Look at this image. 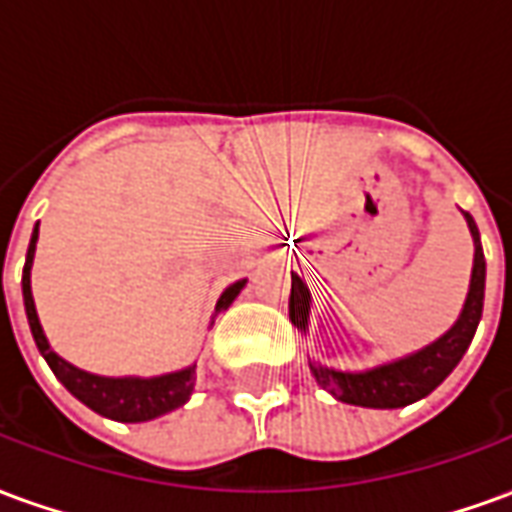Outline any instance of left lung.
I'll list each match as a JSON object with an SVG mask.
<instances>
[{
    "label": "left lung",
    "instance_id": "left-lung-1",
    "mask_svg": "<svg viewBox=\"0 0 512 512\" xmlns=\"http://www.w3.org/2000/svg\"><path fill=\"white\" fill-rule=\"evenodd\" d=\"M463 219L469 224V233L474 238V266L463 310L458 321L452 323L450 332L441 334L436 343L425 345L414 354L378 365L373 370H362V373H343V370L310 362L312 376L329 395L343 403H351V406L403 408L408 403H417L419 397L430 395L455 370V365L461 362L466 348L472 343L477 323L483 318L485 299V255L480 246V230L466 211H463ZM290 321L293 326H299L301 332H307L310 290L301 282L299 274H293V285H290Z\"/></svg>",
    "mask_w": 512,
    "mask_h": 512
}]
</instances>
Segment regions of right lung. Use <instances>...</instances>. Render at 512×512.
Here are the masks:
<instances>
[{
    "label": "right lung",
    "instance_id": "obj_1",
    "mask_svg": "<svg viewBox=\"0 0 512 512\" xmlns=\"http://www.w3.org/2000/svg\"><path fill=\"white\" fill-rule=\"evenodd\" d=\"M35 244H38V224L32 230L27 249V263H24V277H21V290H24V310H27L29 329L35 337L40 356L49 362L51 373L60 378L62 386L71 392L76 400H82L84 406L93 408L95 414L101 417L117 419V422H147V419H156L167 411L180 408L194 392V381L197 373L194 367H183L178 373H167V376L156 378H106V376H93L87 370L73 367L71 362H65L62 356L51 351L49 340L43 334V326L38 321V310H35V299H32V260H35ZM246 279H238L230 288L224 290L219 301H216V312H224L235 301V296L244 290Z\"/></svg>",
    "mask_w": 512,
    "mask_h": 512
}]
</instances>
